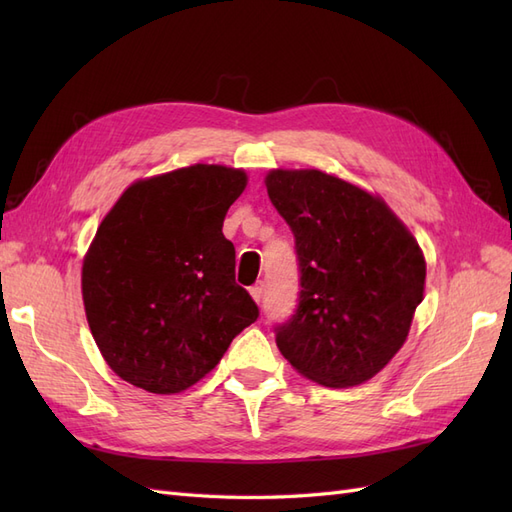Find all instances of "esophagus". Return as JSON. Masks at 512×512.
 <instances>
[{
	"label": "esophagus",
	"mask_w": 512,
	"mask_h": 512,
	"mask_svg": "<svg viewBox=\"0 0 512 512\" xmlns=\"http://www.w3.org/2000/svg\"><path fill=\"white\" fill-rule=\"evenodd\" d=\"M250 294H252V299H254L256 303H260V301H262V294H265V284H262V282L254 284V286L250 288Z\"/></svg>",
	"instance_id": "esophagus-1"
}]
</instances>
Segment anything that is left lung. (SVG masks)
<instances>
[{"mask_svg":"<svg viewBox=\"0 0 512 512\" xmlns=\"http://www.w3.org/2000/svg\"><path fill=\"white\" fill-rule=\"evenodd\" d=\"M265 183L301 284L277 348L318 384H363L406 342L425 290L421 247L382 198L322 170H271Z\"/></svg>","mask_w":512,"mask_h":512,"instance_id":"8db88e82","label":"left lung"}]
</instances>
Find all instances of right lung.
Listing matches in <instances>:
<instances>
[{
	"label": "right lung",
	"instance_id": "1",
	"mask_svg": "<svg viewBox=\"0 0 512 512\" xmlns=\"http://www.w3.org/2000/svg\"><path fill=\"white\" fill-rule=\"evenodd\" d=\"M245 185L239 168L194 164L132 183L102 220L83 262V301L119 378L181 393L258 318L222 232Z\"/></svg>",
	"mask_w": 512,
	"mask_h": 512
}]
</instances>
